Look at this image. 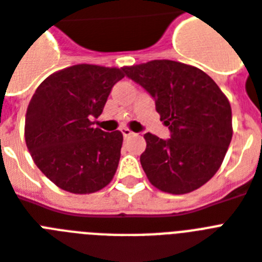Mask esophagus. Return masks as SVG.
<instances>
[{
  "mask_svg": "<svg viewBox=\"0 0 262 262\" xmlns=\"http://www.w3.org/2000/svg\"><path fill=\"white\" fill-rule=\"evenodd\" d=\"M121 132H122V135H123V137H125V139H127V137H130V136L135 135V133H133L132 130H129L127 127H123V129H121Z\"/></svg>",
  "mask_w": 262,
  "mask_h": 262,
  "instance_id": "obj_1",
  "label": "esophagus"
}]
</instances>
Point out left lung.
I'll use <instances>...</instances> for the list:
<instances>
[{
  "instance_id": "obj_1",
  "label": "left lung",
  "mask_w": 262,
  "mask_h": 262,
  "mask_svg": "<svg viewBox=\"0 0 262 262\" xmlns=\"http://www.w3.org/2000/svg\"><path fill=\"white\" fill-rule=\"evenodd\" d=\"M155 100L170 139L145 133L140 162L149 182L171 194L207 183L219 170L232 137L231 106L213 80L197 68L155 59L123 68Z\"/></svg>"
}]
</instances>
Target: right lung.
I'll list each match as a JSON object with an SVG mask.
<instances>
[{
    "mask_svg": "<svg viewBox=\"0 0 262 262\" xmlns=\"http://www.w3.org/2000/svg\"><path fill=\"white\" fill-rule=\"evenodd\" d=\"M123 69L75 65L55 72L31 99L27 148L35 164L63 190L87 194L107 186L121 158L122 133L94 127Z\"/></svg>",
    "mask_w": 262,
    "mask_h": 262,
    "instance_id": "1",
    "label": "right lung"
}]
</instances>
